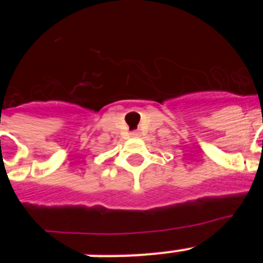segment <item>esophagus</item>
<instances>
[{
    "mask_svg": "<svg viewBox=\"0 0 263 263\" xmlns=\"http://www.w3.org/2000/svg\"><path fill=\"white\" fill-rule=\"evenodd\" d=\"M130 136L133 137V138H138V137H139V133H138V132H133V133L130 134Z\"/></svg>",
    "mask_w": 263,
    "mask_h": 263,
    "instance_id": "34e87169",
    "label": "esophagus"
}]
</instances>
